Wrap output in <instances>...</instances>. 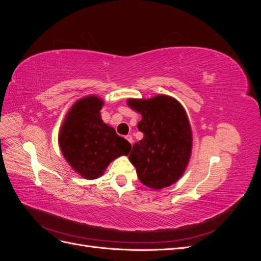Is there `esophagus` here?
<instances>
[{
	"instance_id": "esophagus-1",
	"label": "esophagus",
	"mask_w": 261,
	"mask_h": 261,
	"mask_svg": "<svg viewBox=\"0 0 261 261\" xmlns=\"http://www.w3.org/2000/svg\"><path fill=\"white\" fill-rule=\"evenodd\" d=\"M125 138L128 140V143H129V144H133V141H134V140H133V137H132V135H127V136H126Z\"/></svg>"
}]
</instances>
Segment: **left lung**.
I'll return each instance as SVG.
<instances>
[{
  "label": "left lung",
  "instance_id": "obj_1",
  "mask_svg": "<svg viewBox=\"0 0 261 261\" xmlns=\"http://www.w3.org/2000/svg\"><path fill=\"white\" fill-rule=\"evenodd\" d=\"M127 105L141 115L137 127L144 138L128 156L139 180L154 191L171 186L184 174L192 155L193 133L184 107L167 94L130 98Z\"/></svg>",
  "mask_w": 261,
  "mask_h": 261
}]
</instances>
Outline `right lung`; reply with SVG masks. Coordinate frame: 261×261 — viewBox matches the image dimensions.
Instances as JSON below:
<instances>
[{"label": "right lung", "instance_id": "right-lung-1", "mask_svg": "<svg viewBox=\"0 0 261 261\" xmlns=\"http://www.w3.org/2000/svg\"><path fill=\"white\" fill-rule=\"evenodd\" d=\"M103 99L96 94L77 100L59 133V146L72 169L86 179L103 175L108 165L132 148L125 138L101 118Z\"/></svg>", "mask_w": 261, "mask_h": 261}]
</instances>
